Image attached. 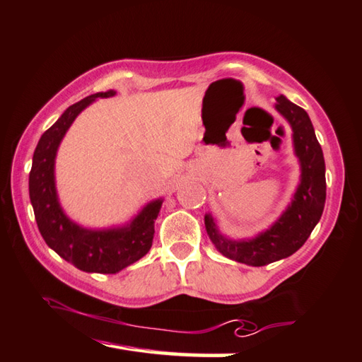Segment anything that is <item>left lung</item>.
<instances>
[{
	"mask_svg": "<svg viewBox=\"0 0 362 362\" xmlns=\"http://www.w3.org/2000/svg\"><path fill=\"white\" fill-rule=\"evenodd\" d=\"M275 110L290 123L294 155L300 179L291 202L271 226L248 239H231L220 231L212 214L204 215L209 239L226 258L247 266L261 267L288 258L305 244L323 214L326 202V166L310 117L304 109L280 95Z\"/></svg>",
	"mask_w": 362,
	"mask_h": 362,
	"instance_id": "obj_1",
	"label": "left lung"
}]
</instances>
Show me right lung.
I'll return each mask as SVG.
<instances>
[{"mask_svg":"<svg viewBox=\"0 0 362 362\" xmlns=\"http://www.w3.org/2000/svg\"><path fill=\"white\" fill-rule=\"evenodd\" d=\"M115 95V90L100 91L64 110L39 139L30 170V201L39 233L55 253L83 272L117 274L146 256L152 247L155 220L163 204V198L147 202L124 225L85 228L64 214L58 199L55 160L64 134L91 103Z\"/></svg>","mask_w":362,"mask_h":362,"instance_id":"add662e5","label":"right lung"}]
</instances>
